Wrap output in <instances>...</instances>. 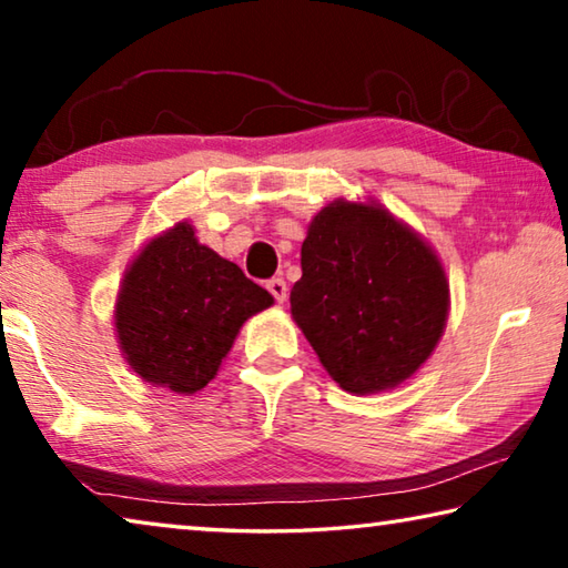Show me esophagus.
Returning <instances> with one entry per match:
<instances>
[{
	"instance_id": "1",
	"label": "esophagus",
	"mask_w": 568,
	"mask_h": 568,
	"mask_svg": "<svg viewBox=\"0 0 568 568\" xmlns=\"http://www.w3.org/2000/svg\"><path fill=\"white\" fill-rule=\"evenodd\" d=\"M267 291L275 297V303H285L287 297V285L283 277H273V281H267Z\"/></svg>"
}]
</instances>
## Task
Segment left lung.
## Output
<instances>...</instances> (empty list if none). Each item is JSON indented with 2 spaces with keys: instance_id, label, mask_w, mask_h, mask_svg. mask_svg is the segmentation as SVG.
Returning <instances> with one entry per match:
<instances>
[{
  "instance_id": "left-lung-1",
  "label": "left lung",
  "mask_w": 568,
  "mask_h": 568,
  "mask_svg": "<svg viewBox=\"0 0 568 568\" xmlns=\"http://www.w3.org/2000/svg\"><path fill=\"white\" fill-rule=\"evenodd\" d=\"M291 311L348 393L398 386L434 353L448 318L438 257L381 205L335 200L307 227Z\"/></svg>"
}]
</instances>
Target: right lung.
Wrapping results in <instances>:
<instances>
[{"mask_svg":"<svg viewBox=\"0 0 568 568\" xmlns=\"http://www.w3.org/2000/svg\"><path fill=\"white\" fill-rule=\"evenodd\" d=\"M273 295L180 223L145 245L124 273L114 325L142 381L195 393L215 378L250 315Z\"/></svg>","mask_w":568,"mask_h":568,"instance_id":"right-lung-1","label":"right lung"}]
</instances>
